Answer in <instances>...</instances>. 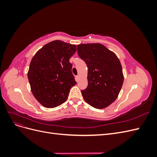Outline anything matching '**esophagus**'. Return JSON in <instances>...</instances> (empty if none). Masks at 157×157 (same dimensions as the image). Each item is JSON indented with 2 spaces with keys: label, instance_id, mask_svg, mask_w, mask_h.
<instances>
[{
  "label": "esophagus",
  "instance_id": "obj_1",
  "mask_svg": "<svg viewBox=\"0 0 157 157\" xmlns=\"http://www.w3.org/2000/svg\"><path fill=\"white\" fill-rule=\"evenodd\" d=\"M75 77H76V80H77V82H78V80H79V76H78V75H77Z\"/></svg>",
  "mask_w": 157,
  "mask_h": 157
}]
</instances>
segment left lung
I'll use <instances>...</instances> for the list:
<instances>
[{"instance_id":"left-lung-1","label":"left lung","mask_w":157,"mask_h":157,"mask_svg":"<svg viewBox=\"0 0 157 157\" xmlns=\"http://www.w3.org/2000/svg\"><path fill=\"white\" fill-rule=\"evenodd\" d=\"M77 52L88 71V86L81 90L84 100L94 108H105L115 100L124 81L119 59L99 43L79 44Z\"/></svg>"}]
</instances>
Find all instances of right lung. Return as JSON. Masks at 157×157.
I'll use <instances>...</instances> for the list:
<instances>
[{
    "mask_svg": "<svg viewBox=\"0 0 157 157\" xmlns=\"http://www.w3.org/2000/svg\"><path fill=\"white\" fill-rule=\"evenodd\" d=\"M76 51V45L57 40L33 56L27 77L33 96L42 105L54 108L67 100L70 89L77 84L69 62Z\"/></svg>",
    "mask_w": 157,
    "mask_h": 157,
    "instance_id": "1",
    "label": "right lung"
}]
</instances>
